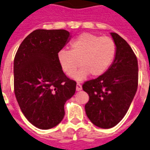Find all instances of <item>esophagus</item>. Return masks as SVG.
I'll use <instances>...</instances> for the list:
<instances>
[{
    "label": "esophagus",
    "instance_id": "34e87169",
    "mask_svg": "<svg viewBox=\"0 0 150 150\" xmlns=\"http://www.w3.org/2000/svg\"><path fill=\"white\" fill-rule=\"evenodd\" d=\"M76 89L77 91H80V90H82V86H81V84H80V83H76Z\"/></svg>",
    "mask_w": 150,
    "mask_h": 150
}]
</instances>
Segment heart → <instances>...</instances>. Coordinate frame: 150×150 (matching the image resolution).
I'll list each match as a JSON object with an SVG mask.
<instances>
[{"mask_svg": "<svg viewBox=\"0 0 150 150\" xmlns=\"http://www.w3.org/2000/svg\"><path fill=\"white\" fill-rule=\"evenodd\" d=\"M117 46L110 37H100L93 33H83L70 43V50L58 52L57 59L63 72L72 76L77 67H81L74 76L82 80L90 74L99 76L104 74L114 60Z\"/></svg>", "mask_w": 150, "mask_h": 150, "instance_id": "heart-1", "label": "heart"}]
</instances>
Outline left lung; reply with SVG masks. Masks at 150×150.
<instances>
[{"mask_svg":"<svg viewBox=\"0 0 150 150\" xmlns=\"http://www.w3.org/2000/svg\"><path fill=\"white\" fill-rule=\"evenodd\" d=\"M117 46L112 65L96 79L86 81L83 90L88 93L86 116L96 127L110 129L122 120L138 86V61L131 47L116 33H111Z\"/></svg>","mask_w":150,"mask_h":150,"instance_id":"1","label":"left lung"}]
</instances>
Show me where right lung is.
<instances>
[{"mask_svg":"<svg viewBox=\"0 0 150 150\" xmlns=\"http://www.w3.org/2000/svg\"><path fill=\"white\" fill-rule=\"evenodd\" d=\"M69 39L66 30H36L23 40L14 57L16 99L28 120L41 129L61 122L64 104L76 91V81L65 75L57 59Z\"/></svg>","mask_w":150,"mask_h":150,"instance_id":"right-lung-1","label":"right lung"}]
</instances>
